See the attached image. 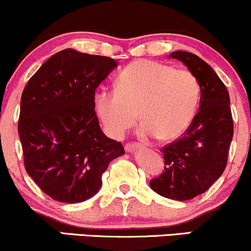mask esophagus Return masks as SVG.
I'll return each mask as SVG.
<instances>
[{"mask_svg":"<svg viewBox=\"0 0 251 251\" xmlns=\"http://www.w3.org/2000/svg\"><path fill=\"white\" fill-rule=\"evenodd\" d=\"M138 149H143L142 144L129 143V144H126V145H125L126 151H134V150H138Z\"/></svg>","mask_w":251,"mask_h":251,"instance_id":"obj_1","label":"esophagus"}]
</instances>
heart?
Instances as JSON below:
<instances>
[{"label":"heart","mask_w":251,"mask_h":251,"mask_svg":"<svg viewBox=\"0 0 251 251\" xmlns=\"http://www.w3.org/2000/svg\"><path fill=\"white\" fill-rule=\"evenodd\" d=\"M201 86L195 74L166 63L138 60L119 74L116 88H100L96 108L106 132L122 138L137 123L140 134L164 142L186 132L197 112Z\"/></svg>","instance_id":"b5f03b06"}]
</instances>
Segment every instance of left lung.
I'll list each match as a JSON object with an SVG mask.
<instances>
[{
	"label": "left lung",
	"mask_w": 251,
	"mask_h": 251,
	"mask_svg": "<svg viewBox=\"0 0 251 251\" xmlns=\"http://www.w3.org/2000/svg\"><path fill=\"white\" fill-rule=\"evenodd\" d=\"M195 74L201 86L200 111L183 137L162 149L165 168L150 181L163 197L189 201L205 192L226 170L234 135L229 92L216 72L196 54H170Z\"/></svg>",
	"instance_id": "8db88e82"
}]
</instances>
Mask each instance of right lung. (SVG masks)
Wrapping results in <instances>:
<instances>
[{
    "label": "right lung",
    "mask_w": 251,
    "mask_h": 251,
    "mask_svg": "<svg viewBox=\"0 0 251 251\" xmlns=\"http://www.w3.org/2000/svg\"><path fill=\"white\" fill-rule=\"evenodd\" d=\"M113 59L57 51L22 92L19 135L27 174L57 201L80 203L99 191L108 164L125 153L107 138L94 111V94L114 68Z\"/></svg>",
    "instance_id": "1"
}]
</instances>
